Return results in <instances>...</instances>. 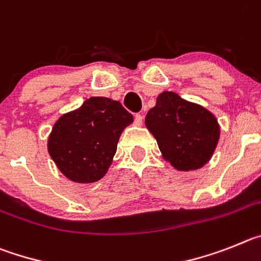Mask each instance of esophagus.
Masks as SVG:
<instances>
[{"label": "esophagus", "instance_id": "34e87169", "mask_svg": "<svg viewBox=\"0 0 261 261\" xmlns=\"http://www.w3.org/2000/svg\"><path fill=\"white\" fill-rule=\"evenodd\" d=\"M143 118H144L143 113L136 114V116H135V125L136 126H142L143 125Z\"/></svg>", "mask_w": 261, "mask_h": 261}]
</instances>
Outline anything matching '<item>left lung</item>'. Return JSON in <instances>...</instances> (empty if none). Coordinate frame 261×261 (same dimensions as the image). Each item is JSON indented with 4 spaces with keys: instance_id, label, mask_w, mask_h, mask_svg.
Returning a JSON list of instances; mask_svg holds the SVG:
<instances>
[{
    "instance_id": "left-lung-1",
    "label": "left lung",
    "mask_w": 261,
    "mask_h": 261,
    "mask_svg": "<svg viewBox=\"0 0 261 261\" xmlns=\"http://www.w3.org/2000/svg\"><path fill=\"white\" fill-rule=\"evenodd\" d=\"M164 160L179 171L200 169L212 157L220 125L215 114L175 92L164 91L145 117Z\"/></svg>"
}]
</instances>
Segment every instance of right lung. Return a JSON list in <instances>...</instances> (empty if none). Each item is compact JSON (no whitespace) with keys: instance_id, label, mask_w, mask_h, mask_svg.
Wrapping results in <instances>:
<instances>
[{"instance_id":"right-lung-1","label":"right lung","mask_w":261,"mask_h":261,"mask_svg":"<svg viewBox=\"0 0 261 261\" xmlns=\"http://www.w3.org/2000/svg\"><path fill=\"white\" fill-rule=\"evenodd\" d=\"M134 121L121 102L90 97L78 109L62 114L51 127L48 152L67 179L93 183L113 163L119 136Z\"/></svg>"}]
</instances>
